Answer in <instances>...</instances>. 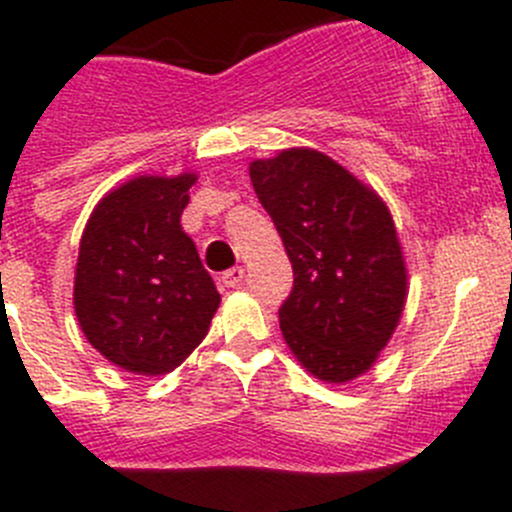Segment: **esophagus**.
I'll return each instance as SVG.
<instances>
[{"mask_svg": "<svg viewBox=\"0 0 512 512\" xmlns=\"http://www.w3.org/2000/svg\"><path fill=\"white\" fill-rule=\"evenodd\" d=\"M220 280H223L225 287L235 289L242 285V280H245V270H242V267H230V270L223 272V277H220Z\"/></svg>", "mask_w": 512, "mask_h": 512, "instance_id": "1", "label": "esophagus"}]
</instances>
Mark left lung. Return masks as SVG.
<instances>
[{
  "mask_svg": "<svg viewBox=\"0 0 512 512\" xmlns=\"http://www.w3.org/2000/svg\"><path fill=\"white\" fill-rule=\"evenodd\" d=\"M250 180L280 232L294 285L280 329L317 379L364 374L404 312L406 267L379 195L317 151L255 160Z\"/></svg>",
  "mask_w": 512,
  "mask_h": 512,
  "instance_id": "1",
  "label": "left lung"
}]
</instances>
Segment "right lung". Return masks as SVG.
<instances>
[{
  "label": "right lung",
  "mask_w": 512,
  "mask_h": 512,
  "mask_svg": "<svg viewBox=\"0 0 512 512\" xmlns=\"http://www.w3.org/2000/svg\"><path fill=\"white\" fill-rule=\"evenodd\" d=\"M195 175L136 178L91 213L74 307L91 347L136 374L173 371L208 334L213 277L180 227Z\"/></svg>",
  "instance_id": "obj_1"
}]
</instances>
